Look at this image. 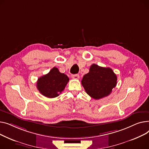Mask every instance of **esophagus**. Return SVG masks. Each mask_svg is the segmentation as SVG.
Listing matches in <instances>:
<instances>
[{
    "label": "esophagus",
    "instance_id": "34e87169",
    "mask_svg": "<svg viewBox=\"0 0 149 149\" xmlns=\"http://www.w3.org/2000/svg\"><path fill=\"white\" fill-rule=\"evenodd\" d=\"M72 77L73 79H78L79 78V75L76 74H73L72 75Z\"/></svg>",
    "mask_w": 149,
    "mask_h": 149
}]
</instances>
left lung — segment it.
Masks as SVG:
<instances>
[{"mask_svg":"<svg viewBox=\"0 0 149 149\" xmlns=\"http://www.w3.org/2000/svg\"><path fill=\"white\" fill-rule=\"evenodd\" d=\"M117 77L112 70L93 64L89 73L85 74L81 81L84 88L90 97L98 100L109 95L117 85Z\"/></svg>","mask_w":149,"mask_h":149,"instance_id":"obj_1","label":"left lung"}]
</instances>
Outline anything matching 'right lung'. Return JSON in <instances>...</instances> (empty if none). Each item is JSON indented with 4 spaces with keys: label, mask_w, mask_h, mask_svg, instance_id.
<instances>
[{
    "label": "right lung",
    "mask_w": 149,
    "mask_h": 149,
    "mask_svg": "<svg viewBox=\"0 0 149 149\" xmlns=\"http://www.w3.org/2000/svg\"><path fill=\"white\" fill-rule=\"evenodd\" d=\"M69 81L68 76L54 67L46 74L38 79L37 88L40 93L49 98H54L61 93Z\"/></svg>",
    "instance_id": "obj_1"
}]
</instances>
